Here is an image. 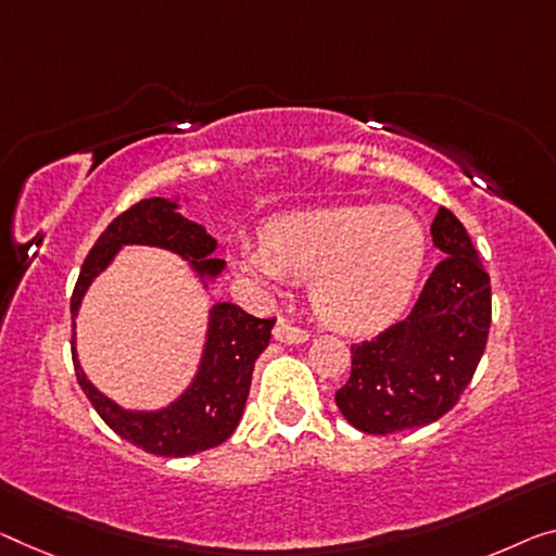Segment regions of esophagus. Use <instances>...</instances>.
<instances>
[{
  "label": "esophagus",
  "mask_w": 556,
  "mask_h": 556,
  "mask_svg": "<svg viewBox=\"0 0 556 556\" xmlns=\"http://www.w3.org/2000/svg\"><path fill=\"white\" fill-rule=\"evenodd\" d=\"M273 338L278 340V343H288V345H301V343H307L311 340V332L303 330V328H295L290 326L288 320L280 318L276 323V328H273Z\"/></svg>",
  "instance_id": "34e87169"
}]
</instances>
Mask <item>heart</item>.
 Returning <instances> with one entry per match:
<instances>
[{
	"instance_id": "heart-1",
	"label": "heart",
	"mask_w": 556,
	"mask_h": 556,
	"mask_svg": "<svg viewBox=\"0 0 556 556\" xmlns=\"http://www.w3.org/2000/svg\"><path fill=\"white\" fill-rule=\"evenodd\" d=\"M427 258V230L413 211L353 203L270 218L258 243L230 251L236 276L261 293L311 280V305L326 326L370 336L413 298Z\"/></svg>"
}]
</instances>
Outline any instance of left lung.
<instances>
[{"mask_svg": "<svg viewBox=\"0 0 556 556\" xmlns=\"http://www.w3.org/2000/svg\"><path fill=\"white\" fill-rule=\"evenodd\" d=\"M430 233L445 261L434 266L405 320L350 348L353 370L336 392L345 420L367 434L440 420L484 353L492 323L490 276L455 213L440 208Z\"/></svg>", "mask_w": 556, "mask_h": 556, "instance_id": "8db88e82", "label": "left lung"}]
</instances>
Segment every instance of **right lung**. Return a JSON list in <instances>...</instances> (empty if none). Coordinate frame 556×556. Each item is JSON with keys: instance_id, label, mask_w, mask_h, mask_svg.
I'll use <instances>...</instances> for the list:
<instances>
[{"instance_id": "right-lung-1", "label": "right lung", "mask_w": 556, "mask_h": 556, "mask_svg": "<svg viewBox=\"0 0 556 556\" xmlns=\"http://www.w3.org/2000/svg\"><path fill=\"white\" fill-rule=\"evenodd\" d=\"M124 245H151L176 253L203 290L216 283L226 261L213 258L218 241L181 213V199H143L109 224L84 261L72 295V357L76 380L118 438L159 457H189L226 442L241 422L258 355L268 348L273 318H255L233 303H213L206 340L193 378L176 400L159 409H131L104 395L87 378L76 353V315L87 290Z\"/></svg>"}]
</instances>
